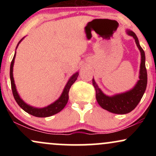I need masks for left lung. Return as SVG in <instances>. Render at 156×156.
<instances>
[{
    "label": "left lung",
    "mask_w": 156,
    "mask_h": 156,
    "mask_svg": "<svg viewBox=\"0 0 156 156\" xmlns=\"http://www.w3.org/2000/svg\"><path fill=\"white\" fill-rule=\"evenodd\" d=\"M127 33L133 37L137 47L141 52V59L140 72H139L140 75H139V80H138L136 85L128 92L116 94L112 97H108L102 92V91L96 84L94 80L92 79V84L95 89L96 100L98 104L105 110L117 114H128L132 112L137 106L145 92L147 83V73L145 67L144 51L139 44V40L135 33L131 31H127Z\"/></svg>",
    "instance_id": "obj_1"
}]
</instances>
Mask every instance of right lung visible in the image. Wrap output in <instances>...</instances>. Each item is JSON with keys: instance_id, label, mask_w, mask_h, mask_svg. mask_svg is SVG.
<instances>
[{"instance_id": "1", "label": "right lung", "mask_w": 156, "mask_h": 156, "mask_svg": "<svg viewBox=\"0 0 156 156\" xmlns=\"http://www.w3.org/2000/svg\"><path fill=\"white\" fill-rule=\"evenodd\" d=\"M21 39L20 42L22 41ZM19 43L17 44L18 46ZM16 48V49H17ZM16 54V53H15ZM15 54L14 55L13 59H12V62H11V66H10V80H11V86H12V94H13L14 98H15L17 103L20 105L21 108H23L25 112L30 114L31 115L34 116V117H51V116L54 115V114H57L63 109L65 105H67L68 99H69V91L70 89L71 86L76 82L77 80V78L78 76V73H75L73 76L69 78L68 80L67 85L65 86V88H64L63 92H62V95L56 101L54 102L53 103H52L50 105H48L47 107H44L42 108H34V107L30 106V105H27L24 101L20 98L18 93L17 92V89H16L15 81H14V78H13V65L14 62H15Z\"/></svg>"}]
</instances>
